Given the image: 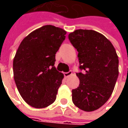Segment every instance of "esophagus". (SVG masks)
Returning <instances> with one entry per match:
<instances>
[{
    "mask_svg": "<svg viewBox=\"0 0 128 128\" xmlns=\"http://www.w3.org/2000/svg\"><path fill=\"white\" fill-rule=\"evenodd\" d=\"M72 75V71H68V72H65L64 73V76L65 77H66V78H68V77H69L70 76H71Z\"/></svg>",
    "mask_w": 128,
    "mask_h": 128,
    "instance_id": "esophagus-1",
    "label": "esophagus"
}]
</instances>
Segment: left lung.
<instances>
[{
    "label": "left lung",
    "mask_w": 128,
    "mask_h": 128,
    "mask_svg": "<svg viewBox=\"0 0 128 128\" xmlns=\"http://www.w3.org/2000/svg\"><path fill=\"white\" fill-rule=\"evenodd\" d=\"M78 52L79 86L72 90L74 105L82 110L94 111L110 98L118 77L119 60L116 49L103 35L79 29L68 35Z\"/></svg>",
    "instance_id": "1"
}]
</instances>
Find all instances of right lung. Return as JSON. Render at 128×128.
I'll return each mask as SVG.
<instances>
[{
	"label": "right lung",
	"mask_w": 128,
	"mask_h": 128,
	"mask_svg": "<svg viewBox=\"0 0 128 128\" xmlns=\"http://www.w3.org/2000/svg\"><path fill=\"white\" fill-rule=\"evenodd\" d=\"M66 31L50 25L30 32L20 42L13 60V76L22 99L36 108L56 99L63 74L55 68L56 54Z\"/></svg>",
	"instance_id": "add662e5"
}]
</instances>
